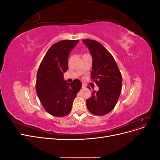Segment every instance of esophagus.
I'll return each mask as SVG.
<instances>
[{
  "mask_svg": "<svg viewBox=\"0 0 160 160\" xmlns=\"http://www.w3.org/2000/svg\"><path fill=\"white\" fill-rule=\"evenodd\" d=\"M86 88V85L84 83H82V88Z\"/></svg>",
  "mask_w": 160,
  "mask_h": 160,
  "instance_id": "34e87169",
  "label": "esophagus"
}]
</instances>
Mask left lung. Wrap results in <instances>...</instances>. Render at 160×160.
I'll return each instance as SVG.
<instances>
[{
  "instance_id": "left-lung-1",
  "label": "left lung",
  "mask_w": 160,
  "mask_h": 160,
  "mask_svg": "<svg viewBox=\"0 0 160 160\" xmlns=\"http://www.w3.org/2000/svg\"><path fill=\"white\" fill-rule=\"evenodd\" d=\"M93 58L91 78L99 87L86 100L87 107L95 115L109 113L115 108L121 94L122 76L113 57L98 41L84 39Z\"/></svg>"
}]
</instances>
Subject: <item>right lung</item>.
<instances>
[{
    "instance_id": "add662e5",
    "label": "right lung",
    "mask_w": 160,
    "mask_h": 160,
    "mask_svg": "<svg viewBox=\"0 0 160 160\" xmlns=\"http://www.w3.org/2000/svg\"><path fill=\"white\" fill-rule=\"evenodd\" d=\"M79 40H64L52 45L43 58L37 74L36 91L47 112L55 117L70 113L72 103L82 83L75 79L71 83L64 80L68 69V57Z\"/></svg>"
}]
</instances>
